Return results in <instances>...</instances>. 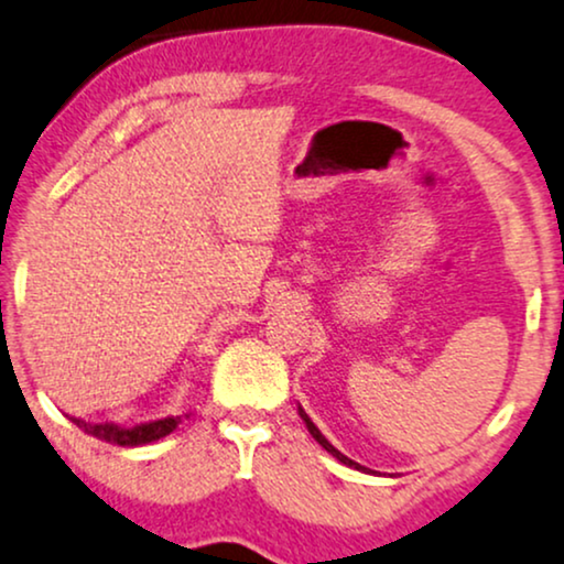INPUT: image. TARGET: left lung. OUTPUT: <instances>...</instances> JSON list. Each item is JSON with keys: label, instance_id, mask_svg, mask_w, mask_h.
<instances>
[{"label": "left lung", "instance_id": "1", "mask_svg": "<svg viewBox=\"0 0 564 564\" xmlns=\"http://www.w3.org/2000/svg\"><path fill=\"white\" fill-rule=\"evenodd\" d=\"M300 415H302V420H304V425H307V431L312 433V438H315V441H317V444H321L325 452H330V454H334V457L338 459V463H344V465H349V467H357V470H359V465H357V463H351V459H349V457H344V454H341V452H338V449H336V446H330V444H328V438H325V436H323V433H321V431H317V425H315V423H312V420H310L307 415H304V412H302V406H300Z\"/></svg>", "mask_w": 564, "mask_h": 564}]
</instances>
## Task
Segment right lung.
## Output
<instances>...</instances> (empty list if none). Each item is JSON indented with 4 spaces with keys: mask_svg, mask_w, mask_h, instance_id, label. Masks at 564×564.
Returning <instances> with one entry per match:
<instances>
[{
    "mask_svg": "<svg viewBox=\"0 0 564 564\" xmlns=\"http://www.w3.org/2000/svg\"><path fill=\"white\" fill-rule=\"evenodd\" d=\"M183 415H171L162 420H152V423H139L126 429V425H115V423H86V420L70 417L73 423L78 425L80 431H86L88 436L107 441V444H118V446H141L149 444V441H158L167 433H173L178 429Z\"/></svg>",
    "mask_w": 564,
    "mask_h": 564,
    "instance_id": "obj_1",
    "label": "right lung"
}]
</instances>
